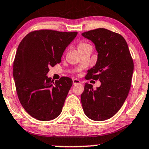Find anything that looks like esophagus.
Wrapping results in <instances>:
<instances>
[{
	"mask_svg": "<svg viewBox=\"0 0 149 149\" xmlns=\"http://www.w3.org/2000/svg\"><path fill=\"white\" fill-rule=\"evenodd\" d=\"M80 81L78 79H73V85H76V84H80Z\"/></svg>",
	"mask_w": 149,
	"mask_h": 149,
	"instance_id": "obj_1",
	"label": "esophagus"
}]
</instances>
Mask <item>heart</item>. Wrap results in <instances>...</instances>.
I'll list each match as a JSON object with an SVG mask.
<instances>
[{
    "label": "heart",
    "instance_id": "1",
    "mask_svg": "<svg viewBox=\"0 0 149 149\" xmlns=\"http://www.w3.org/2000/svg\"><path fill=\"white\" fill-rule=\"evenodd\" d=\"M90 45H89V44H87V43H86L85 42H80L78 43V49H79V51H80V50L83 49V48H85L86 47H87V46H89Z\"/></svg>",
    "mask_w": 149,
    "mask_h": 149
}]
</instances>
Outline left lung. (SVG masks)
Returning <instances> with one entry per match:
<instances>
[{
  "label": "left lung",
  "mask_w": 149,
  "mask_h": 149,
  "mask_svg": "<svg viewBox=\"0 0 149 149\" xmlns=\"http://www.w3.org/2000/svg\"><path fill=\"white\" fill-rule=\"evenodd\" d=\"M82 35L94 43L98 52L96 65L87 71L86 80H98L101 83L96 89L91 84H85L82 108L89 119L104 121L113 116L126 101L131 86L133 60L126 40L119 33L97 28Z\"/></svg>",
  "instance_id": "1"
}]
</instances>
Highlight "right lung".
<instances>
[{"label": "right lung", "mask_w": 149, "mask_h": 149, "mask_svg": "<svg viewBox=\"0 0 149 149\" xmlns=\"http://www.w3.org/2000/svg\"><path fill=\"white\" fill-rule=\"evenodd\" d=\"M77 34L34 30L19 44L13 63L16 90L23 108L36 119L50 121L62 112L72 80L64 76L54 82L46 74L49 67L60 63L63 52Z\"/></svg>", "instance_id": "add662e5"}]
</instances>
